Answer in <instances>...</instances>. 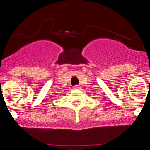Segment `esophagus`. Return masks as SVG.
<instances>
[{
	"instance_id": "34e87169",
	"label": "esophagus",
	"mask_w": 150,
	"mask_h": 150,
	"mask_svg": "<svg viewBox=\"0 0 150 150\" xmlns=\"http://www.w3.org/2000/svg\"><path fill=\"white\" fill-rule=\"evenodd\" d=\"M73 88H74V89H79V88H80V86H79V85H76V86H74L73 87Z\"/></svg>"
}]
</instances>
